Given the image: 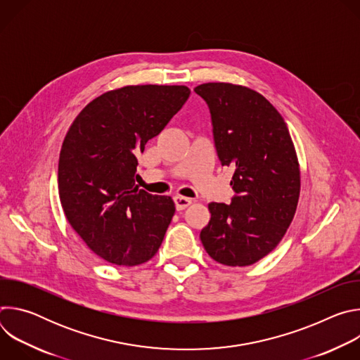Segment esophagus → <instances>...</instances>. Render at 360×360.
Returning a JSON list of instances; mask_svg holds the SVG:
<instances>
[{
    "label": "esophagus",
    "instance_id": "obj_1",
    "mask_svg": "<svg viewBox=\"0 0 360 360\" xmlns=\"http://www.w3.org/2000/svg\"><path fill=\"white\" fill-rule=\"evenodd\" d=\"M174 202H175V208H176L178 211H182V210L188 208L189 205L192 203V200H191L189 198H185V196H179V195L174 196Z\"/></svg>",
    "mask_w": 360,
    "mask_h": 360
}]
</instances>
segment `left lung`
Masks as SVG:
<instances>
[{"label": "left lung", "instance_id": "8db88e82", "mask_svg": "<svg viewBox=\"0 0 360 360\" xmlns=\"http://www.w3.org/2000/svg\"><path fill=\"white\" fill-rule=\"evenodd\" d=\"M210 108L222 167L235 169L231 203L211 202L200 240L212 259L249 266L283 238L299 199L300 174L285 120L261 94L208 82L193 89Z\"/></svg>", "mask_w": 360, "mask_h": 360}]
</instances>
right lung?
<instances>
[{
    "mask_svg": "<svg viewBox=\"0 0 360 360\" xmlns=\"http://www.w3.org/2000/svg\"><path fill=\"white\" fill-rule=\"evenodd\" d=\"M189 94L184 85L105 92L89 102L65 135L58 162L63 210L88 248L110 264H143L164 240L175 203L138 188L136 155Z\"/></svg>",
    "mask_w": 360,
    "mask_h": 360,
    "instance_id": "right-lung-1",
    "label": "right lung"
}]
</instances>
